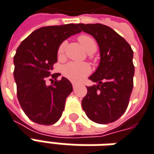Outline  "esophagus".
I'll list each match as a JSON object with an SVG mask.
<instances>
[{"label": "esophagus", "mask_w": 154, "mask_h": 154, "mask_svg": "<svg viewBox=\"0 0 154 154\" xmlns=\"http://www.w3.org/2000/svg\"><path fill=\"white\" fill-rule=\"evenodd\" d=\"M72 87H73V89H75V88L77 87V84L74 83V82H72Z\"/></svg>", "instance_id": "34e87169"}]
</instances>
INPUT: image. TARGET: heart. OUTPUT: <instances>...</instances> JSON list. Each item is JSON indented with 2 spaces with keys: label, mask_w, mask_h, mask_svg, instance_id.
<instances>
[{
  "label": "heart",
  "mask_w": 154,
  "mask_h": 154,
  "mask_svg": "<svg viewBox=\"0 0 154 154\" xmlns=\"http://www.w3.org/2000/svg\"><path fill=\"white\" fill-rule=\"evenodd\" d=\"M80 44L84 48L88 54H93L97 49V45L95 41L89 35H81L77 38ZM66 47V42H64L60 44L58 49V57L60 59L64 58V53ZM91 69L86 63H77L70 62L64 66L62 69V73L65 77L73 82H80L90 73Z\"/></svg>",
  "instance_id": "1"
}]
</instances>
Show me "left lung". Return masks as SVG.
I'll use <instances>...</instances> for the list:
<instances>
[{"instance_id": "1", "label": "left lung", "mask_w": 154, "mask_h": 154, "mask_svg": "<svg viewBox=\"0 0 154 154\" xmlns=\"http://www.w3.org/2000/svg\"><path fill=\"white\" fill-rule=\"evenodd\" d=\"M97 42L100 60L88 77L95 82L87 87L82 106L88 118L101 125L112 123L125 113L133 89V50L114 29L101 24H78Z\"/></svg>"}]
</instances>
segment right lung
<instances>
[{"label": "right lung", "instance_id": "1", "mask_svg": "<svg viewBox=\"0 0 154 154\" xmlns=\"http://www.w3.org/2000/svg\"><path fill=\"white\" fill-rule=\"evenodd\" d=\"M78 24L44 26L28 35L17 48L14 58V77L17 96L26 116L39 125H51L60 119L67 96L72 92L71 82L60 74L51 76V85L45 78L57 62L59 47L71 35L82 30Z\"/></svg>", "mask_w": 154, "mask_h": 154}]
</instances>
